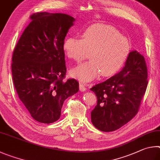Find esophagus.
Masks as SVG:
<instances>
[{
    "label": "esophagus",
    "mask_w": 160,
    "mask_h": 160,
    "mask_svg": "<svg viewBox=\"0 0 160 160\" xmlns=\"http://www.w3.org/2000/svg\"><path fill=\"white\" fill-rule=\"evenodd\" d=\"M79 90H80L81 91H82V92L86 91V86H85L84 85H83V84H82V83H81V84L79 85Z\"/></svg>",
    "instance_id": "1"
}]
</instances>
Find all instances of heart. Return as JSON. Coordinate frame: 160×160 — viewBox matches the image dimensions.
I'll list each match as a JSON object with an SVG mask.
<instances>
[{
	"label": "heart",
	"instance_id": "obj_1",
	"mask_svg": "<svg viewBox=\"0 0 160 160\" xmlns=\"http://www.w3.org/2000/svg\"><path fill=\"white\" fill-rule=\"evenodd\" d=\"M131 41L115 28L96 24L86 29L82 38H67L63 43L65 55L76 62L83 60L90 53L91 61L74 67L70 71L73 78L82 83L102 77H111L121 70L131 52Z\"/></svg>",
	"mask_w": 160,
	"mask_h": 160
}]
</instances>
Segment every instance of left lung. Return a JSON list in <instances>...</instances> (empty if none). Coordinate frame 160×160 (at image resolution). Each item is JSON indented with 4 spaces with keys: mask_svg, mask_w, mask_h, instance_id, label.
Instances as JSON below:
<instances>
[{
    "mask_svg": "<svg viewBox=\"0 0 160 160\" xmlns=\"http://www.w3.org/2000/svg\"><path fill=\"white\" fill-rule=\"evenodd\" d=\"M143 56L132 50L121 72L91 88L97 96L91 122L100 131L117 130L138 113L148 86Z\"/></svg>",
    "mask_w": 160,
    "mask_h": 160,
    "instance_id": "8db88e82",
    "label": "left lung"
}]
</instances>
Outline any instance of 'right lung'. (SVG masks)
I'll list each match as a JSON object with an SVG mask.
<instances>
[{
	"label": "right lung",
	"mask_w": 160,
	"mask_h": 160,
	"mask_svg": "<svg viewBox=\"0 0 160 160\" xmlns=\"http://www.w3.org/2000/svg\"><path fill=\"white\" fill-rule=\"evenodd\" d=\"M22 33L12 58V79L19 98L36 121L60 119L63 103L78 91L66 74L63 43L75 19L63 13L38 12Z\"/></svg>",
	"instance_id": "1"
}]
</instances>
